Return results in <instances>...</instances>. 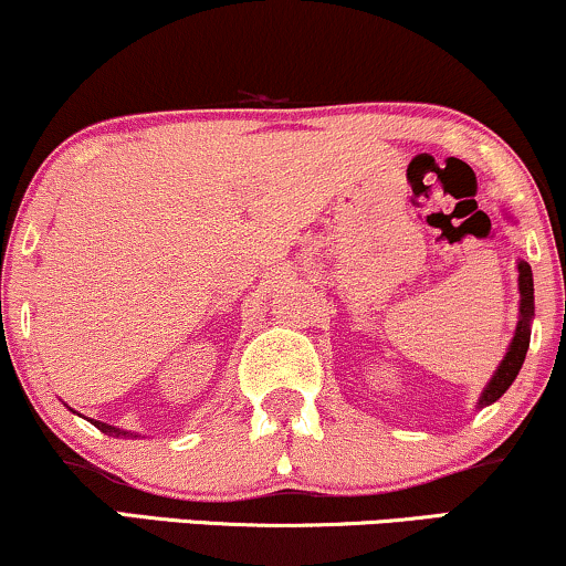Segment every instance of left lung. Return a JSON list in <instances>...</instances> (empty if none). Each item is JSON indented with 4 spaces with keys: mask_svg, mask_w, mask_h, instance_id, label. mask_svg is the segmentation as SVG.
<instances>
[{
    "mask_svg": "<svg viewBox=\"0 0 566 566\" xmlns=\"http://www.w3.org/2000/svg\"><path fill=\"white\" fill-rule=\"evenodd\" d=\"M506 217H510V213H506ZM517 290H520V316H517V326H514V336H512L510 347H506L504 360L499 363V368L493 370L489 384L483 386L481 397H478V402H475V410H483V407L493 405L506 389H510L512 381L520 374L522 363H525L527 347H531L535 297H533V271L527 261H517Z\"/></svg>",
    "mask_w": 566,
    "mask_h": 566,
    "instance_id": "left-lung-1",
    "label": "left lung"
}]
</instances>
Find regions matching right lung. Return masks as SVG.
<instances>
[{
    "label": "right lung",
    "mask_w": 566,
    "mask_h": 566,
    "mask_svg": "<svg viewBox=\"0 0 566 566\" xmlns=\"http://www.w3.org/2000/svg\"><path fill=\"white\" fill-rule=\"evenodd\" d=\"M73 412H75V410H73ZM91 423L96 426L102 433L114 436V439H140V433L125 431V428H117V426H109V423H102V420H91Z\"/></svg>",
    "instance_id": "add662e5"
}]
</instances>
